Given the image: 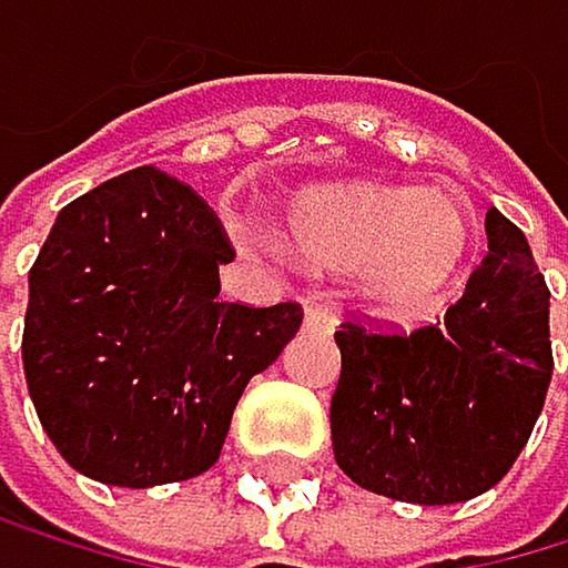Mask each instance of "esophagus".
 Here are the masks:
<instances>
[{
	"label": "esophagus",
	"mask_w": 568,
	"mask_h": 568,
	"mask_svg": "<svg viewBox=\"0 0 568 568\" xmlns=\"http://www.w3.org/2000/svg\"><path fill=\"white\" fill-rule=\"evenodd\" d=\"M334 323H337V316H334L331 305H308L305 308V327L308 331H334Z\"/></svg>",
	"instance_id": "esophagus-1"
}]
</instances>
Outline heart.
I'll return each instance as SVG.
<instances>
[{
	"label": "heart",
	"instance_id": "b5f03b06",
	"mask_svg": "<svg viewBox=\"0 0 568 568\" xmlns=\"http://www.w3.org/2000/svg\"><path fill=\"white\" fill-rule=\"evenodd\" d=\"M287 241L313 263L358 270L366 295L390 313H419L463 266L473 213L463 199L430 187H323L291 205Z\"/></svg>",
	"mask_w": 568,
	"mask_h": 568
}]
</instances>
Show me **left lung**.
<instances>
[{"mask_svg": "<svg viewBox=\"0 0 568 568\" xmlns=\"http://www.w3.org/2000/svg\"><path fill=\"white\" fill-rule=\"evenodd\" d=\"M551 291L513 220L487 213V255L445 320L416 331L348 316L334 334V458L373 495L455 505L495 487L545 408Z\"/></svg>", "mask_w": 568, "mask_h": 568, "instance_id": "obj_1", "label": "left lung"}]
</instances>
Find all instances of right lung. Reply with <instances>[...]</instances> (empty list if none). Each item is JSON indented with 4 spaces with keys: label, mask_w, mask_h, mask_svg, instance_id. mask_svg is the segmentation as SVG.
<instances>
[{
    "label": "right lung",
    "mask_w": 568,
    "mask_h": 568,
    "mask_svg": "<svg viewBox=\"0 0 568 568\" xmlns=\"http://www.w3.org/2000/svg\"><path fill=\"white\" fill-rule=\"evenodd\" d=\"M234 245L155 166L55 216L31 266L23 377L52 445L91 480L155 487L210 469L237 398L302 327V305L220 302Z\"/></svg>",
    "instance_id": "1"
}]
</instances>
